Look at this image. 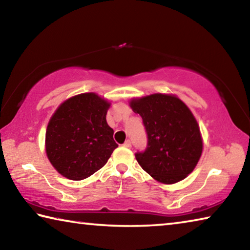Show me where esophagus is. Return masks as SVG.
<instances>
[{"instance_id": "obj_1", "label": "esophagus", "mask_w": 250, "mask_h": 250, "mask_svg": "<svg viewBox=\"0 0 250 250\" xmlns=\"http://www.w3.org/2000/svg\"><path fill=\"white\" fill-rule=\"evenodd\" d=\"M124 146H125V147H131V141H130V140H126V141L124 143Z\"/></svg>"}]
</instances>
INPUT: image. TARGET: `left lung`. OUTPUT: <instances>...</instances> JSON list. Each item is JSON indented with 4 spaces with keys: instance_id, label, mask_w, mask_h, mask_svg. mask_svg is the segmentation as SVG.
I'll use <instances>...</instances> for the list:
<instances>
[{
    "instance_id": "8db88e82",
    "label": "left lung",
    "mask_w": 250,
    "mask_h": 250,
    "mask_svg": "<svg viewBox=\"0 0 250 250\" xmlns=\"http://www.w3.org/2000/svg\"><path fill=\"white\" fill-rule=\"evenodd\" d=\"M147 133V147L135 154L147 174L162 184H174L194 171L203 152V138L195 117L173 94H152L130 99Z\"/></svg>"
}]
</instances>
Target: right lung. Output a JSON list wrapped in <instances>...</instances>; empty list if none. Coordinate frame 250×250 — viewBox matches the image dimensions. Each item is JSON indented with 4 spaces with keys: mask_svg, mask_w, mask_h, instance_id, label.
<instances>
[{
    "mask_svg": "<svg viewBox=\"0 0 250 250\" xmlns=\"http://www.w3.org/2000/svg\"><path fill=\"white\" fill-rule=\"evenodd\" d=\"M111 103L96 92L70 97L48 121L45 151L59 174L82 181L100 170L118 146L105 120Z\"/></svg>",
    "mask_w": 250,
    "mask_h": 250,
    "instance_id": "right-lung-1",
    "label": "right lung"
}]
</instances>
